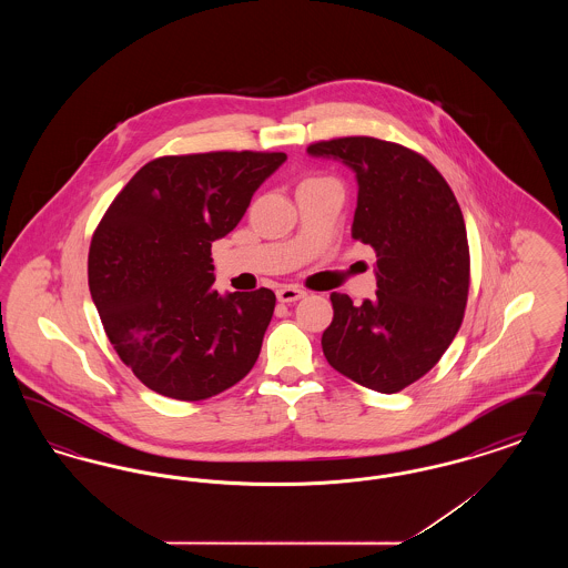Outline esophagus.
<instances>
[{
  "mask_svg": "<svg viewBox=\"0 0 568 568\" xmlns=\"http://www.w3.org/2000/svg\"><path fill=\"white\" fill-rule=\"evenodd\" d=\"M304 290H300L296 285H283L276 290V297L278 302H296L300 297H304Z\"/></svg>",
  "mask_w": 568,
  "mask_h": 568,
  "instance_id": "34e87169",
  "label": "esophagus"
}]
</instances>
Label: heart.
Here are the masks:
<instances>
[{"label": "heart", "instance_id": "obj_1", "mask_svg": "<svg viewBox=\"0 0 568 568\" xmlns=\"http://www.w3.org/2000/svg\"><path fill=\"white\" fill-rule=\"evenodd\" d=\"M308 181H332V179H322V176H317V179H308Z\"/></svg>", "mask_w": 568, "mask_h": 568}]
</instances>
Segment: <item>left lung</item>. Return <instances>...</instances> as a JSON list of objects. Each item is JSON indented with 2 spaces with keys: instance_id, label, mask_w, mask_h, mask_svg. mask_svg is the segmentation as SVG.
Instances as JSON below:
<instances>
[{
  "instance_id": "left-lung-1",
  "label": "left lung",
  "mask_w": 568,
  "mask_h": 568,
  "mask_svg": "<svg viewBox=\"0 0 568 568\" xmlns=\"http://www.w3.org/2000/svg\"><path fill=\"white\" fill-rule=\"evenodd\" d=\"M308 153L347 163L357 179L352 236L377 253V297L334 292L322 336L327 364L381 394L424 377L464 320L470 285L466 225L443 174L424 155L371 135L313 142Z\"/></svg>"
}]
</instances>
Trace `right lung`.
<instances>
[{"label":"right lung","instance_id":"add662e5","mask_svg":"<svg viewBox=\"0 0 568 568\" xmlns=\"http://www.w3.org/2000/svg\"><path fill=\"white\" fill-rule=\"evenodd\" d=\"M285 153L165 155L119 191L89 246V292L114 352L149 389L206 400L257 362L272 290L219 296L211 246Z\"/></svg>","mask_w":568,"mask_h":568}]
</instances>
